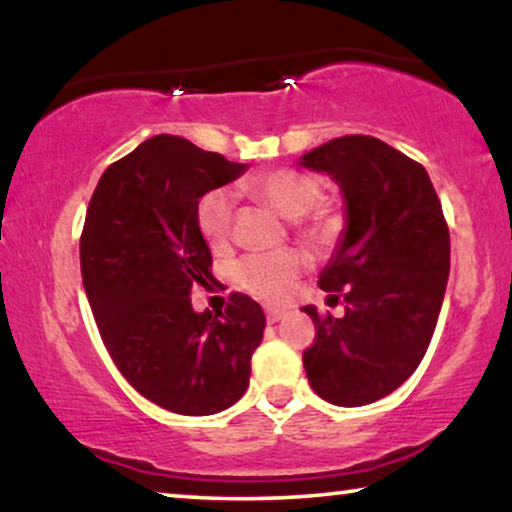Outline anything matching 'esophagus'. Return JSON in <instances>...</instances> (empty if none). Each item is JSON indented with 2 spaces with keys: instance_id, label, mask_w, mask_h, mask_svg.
<instances>
[{
  "instance_id": "esophagus-1",
  "label": "esophagus",
  "mask_w": 512,
  "mask_h": 512,
  "mask_svg": "<svg viewBox=\"0 0 512 512\" xmlns=\"http://www.w3.org/2000/svg\"><path fill=\"white\" fill-rule=\"evenodd\" d=\"M284 310H277V307H268V310H265V319H268V324H277L279 319H284Z\"/></svg>"
}]
</instances>
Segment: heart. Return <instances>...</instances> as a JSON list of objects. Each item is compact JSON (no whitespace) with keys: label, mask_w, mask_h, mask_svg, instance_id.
<instances>
[{"label":"heart","mask_w":512,"mask_h":512,"mask_svg":"<svg viewBox=\"0 0 512 512\" xmlns=\"http://www.w3.org/2000/svg\"><path fill=\"white\" fill-rule=\"evenodd\" d=\"M249 191L270 205L284 219H293L300 235L310 242L324 244L340 230V216L331 207L317 205L321 188L307 174L293 170H275L249 181ZM198 228L212 249H223L233 228V195L214 188L202 195L198 205ZM305 256L296 249L251 254L233 265L235 284L251 296L263 300H282L293 279L305 270Z\"/></svg>","instance_id":"b5f03b06"}]
</instances>
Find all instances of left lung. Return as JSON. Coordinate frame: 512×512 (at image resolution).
Wrapping results in <instances>:
<instances>
[{"mask_svg": "<svg viewBox=\"0 0 512 512\" xmlns=\"http://www.w3.org/2000/svg\"><path fill=\"white\" fill-rule=\"evenodd\" d=\"M345 198V230L319 286L345 317L305 305L317 338L303 352L314 394L342 408L389 396L429 349L450 277V230L429 174L394 146L347 135L298 160Z\"/></svg>", "mask_w": 512, "mask_h": 512, "instance_id": "obj_1", "label": "left lung"}]
</instances>
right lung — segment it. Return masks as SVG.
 I'll return each instance as SVG.
<instances>
[{
	"label": "right lung",
	"mask_w": 512,
	"mask_h": 512,
	"mask_svg": "<svg viewBox=\"0 0 512 512\" xmlns=\"http://www.w3.org/2000/svg\"><path fill=\"white\" fill-rule=\"evenodd\" d=\"M244 170L156 135L104 170L83 223V289L104 347L139 394L177 415L240 401L263 340L265 314L244 293H230L226 312L191 305L193 286L212 279L198 202Z\"/></svg>",
	"instance_id": "right-lung-1"
}]
</instances>
